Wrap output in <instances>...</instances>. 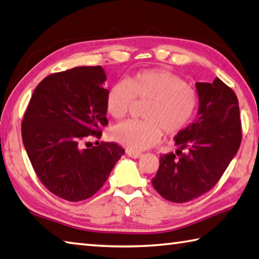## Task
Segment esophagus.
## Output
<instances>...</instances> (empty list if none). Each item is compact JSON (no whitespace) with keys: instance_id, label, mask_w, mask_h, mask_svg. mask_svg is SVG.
I'll return each instance as SVG.
<instances>
[{"instance_id":"1","label":"esophagus","mask_w":259,"mask_h":259,"mask_svg":"<svg viewBox=\"0 0 259 259\" xmlns=\"http://www.w3.org/2000/svg\"><path fill=\"white\" fill-rule=\"evenodd\" d=\"M127 155L128 157H131V158H133V159H139V158H141L142 157V153H138V152H133V151H127Z\"/></svg>"}]
</instances>
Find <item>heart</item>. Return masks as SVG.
Returning <instances> with one entry per match:
<instances>
[{
    "label": "heart",
    "mask_w": 259,
    "mask_h": 259,
    "mask_svg": "<svg viewBox=\"0 0 259 259\" xmlns=\"http://www.w3.org/2000/svg\"><path fill=\"white\" fill-rule=\"evenodd\" d=\"M133 98L148 101L143 113L145 121H125L116 125L110 134L116 143L133 152L157 144L162 131L165 135H176L187 127L198 105L193 88L162 69L140 72L111 85L107 92V113L116 119L124 118Z\"/></svg>",
    "instance_id": "heart-1"
}]
</instances>
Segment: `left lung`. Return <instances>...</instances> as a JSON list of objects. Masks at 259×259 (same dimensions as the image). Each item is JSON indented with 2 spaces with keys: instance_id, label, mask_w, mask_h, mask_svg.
Wrapping results in <instances>:
<instances>
[{
  "instance_id": "obj_1",
  "label": "left lung",
  "mask_w": 259,
  "mask_h": 259,
  "mask_svg": "<svg viewBox=\"0 0 259 259\" xmlns=\"http://www.w3.org/2000/svg\"><path fill=\"white\" fill-rule=\"evenodd\" d=\"M198 111L194 123L175 136L176 153L160 157L152 185L163 198L186 203L215 186L241 143L238 99L217 77L197 82Z\"/></svg>"
}]
</instances>
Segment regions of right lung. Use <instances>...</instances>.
Masks as SVG:
<instances>
[{"instance_id":"right-lung-1","label":"right lung","mask_w":259,"mask_h":259,"mask_svg":"<svg viewBox=\"0 0 259 259\" xmlns=\"http://www.w3.org/2000/svg\"><path fill=\"white\" fill-rule=\"evenodd\" d=\"M101 66L55 73L33 91L21 125L22 142L33 169L50 192L70 202L95 195L125 153L116 143L81 148L88 135L106 126L108 90Z\"/></svg>"}]
</instances>
